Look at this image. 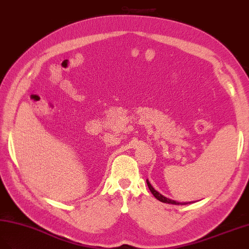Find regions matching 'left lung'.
Listing matches in <instances>:
<instances>
[{"mask_svg":"<svg viewBox=\"0 0 249 249\" xmlns=\"http://www.w3.org/2000/svg\"><path fill=\"white\" fill-rule=\"evenodd\" d=\"M146 184H147V186H149V189H150L151 193L154 195V197H155L157 200L161 201V202L169 203V204H175V205H185V204L191 203V202H176V201H174V200H172V199H169V198L164 197L163 195H161L160 193H158L155 189H154V187L152 186V184L150 183V181L147 180V179H146Z\"/></svg>","mask_w":249,"mask_h":249,"instance_id":"8db88e82","label":"left lung"}]
</instances>
